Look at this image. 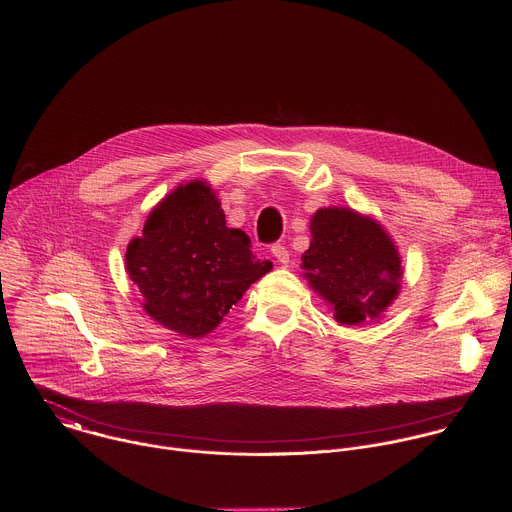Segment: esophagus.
<instances>
[{
	"instance_id": "1",
	"label": "esophagus",
	"mask_w": 512,
	"mask_h": 512,
	"mask_svg": "<svg viewBox=\"0 0 512 512\" xmlns=\"http://www.w3.org/2000/svg\"><path fill=\"white\" fill-rule=\"evenodd\" d=\"M271 253H273V257H275L281 265H287V263H289V251L285 249L283 243H275V245L271 247Z\"/></svg>"
}]
</instances>
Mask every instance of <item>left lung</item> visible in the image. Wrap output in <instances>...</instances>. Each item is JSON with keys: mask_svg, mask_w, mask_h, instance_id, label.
<instances>
[{"mask_svg": "<svg viewBox=\"0 0 512 512\" xmlns=\"http://www.w3.org/2000/svg\"><path fill=\"white\" fill-rule=\"evenodd\" d=\"M304 277L332 306L340 324L381 318L399 296L403 267L387 231L352 208H320L310 223Z\"/></svg>", "mask_w": 512, "mask_h": 512, "instance_id": "left-lung-1", "label": "left lung"}]
</instances>
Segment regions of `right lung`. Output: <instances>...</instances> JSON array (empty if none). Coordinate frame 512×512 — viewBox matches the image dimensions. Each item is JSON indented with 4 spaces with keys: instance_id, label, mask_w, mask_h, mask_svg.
<instances>
[{
    "instance_id": "right-lung-1",
    "label": "right lung",
    "mask_w": 512,
    "mask_h": 512,
    "mask_svg": "<svg viewBox=\"0 0 512 512\" xmlns=\"http://www.w3.org/2000/svg\"><path fill=\"white\" fill-rule=\"evenodd\" d=\"M241 229H229L204 180L180 184L150 212L125 251V269L158 324L188 338L212 332L271 269Z\"/></svg>"
}]
</instances>
